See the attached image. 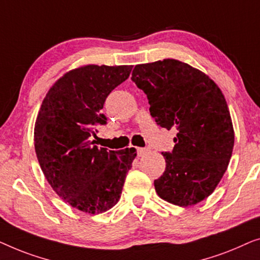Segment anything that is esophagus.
Here are the masks:
<instances>
[{"label":"esophagus","instance_id":"esophagus-1","mask_svg":"<svg viewBox=\"0 0 260 260\" xmlns=\"http://www.w3.org/2000/svg\"><path fill=\"white\" fill-rule=\"evenodd\" d=\"M137 151H138V155H139V156H141V155H144L146 152H147V149H146V148H141V147H139V148H137Z\"/></svg>","mask_w":260,"mask_h":260}]
</instances>
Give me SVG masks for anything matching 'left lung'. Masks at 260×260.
I'll use <instances>...</instances> for the list:
<instances>
[{"mask_svg":"<svg viewBox=\"0 0 260 260\" xmlns=\"http://www.w3.org/2000/svg\"><path fill=\"white\" fill-rule=\"evenodd\" d=\"M132 81L147 95L149 112L164 128L177 129L166 168L154 180L160 198L187 207L214 191L231 159L235 132L221 90L187 63L165 58L137 64Z\"/></svg>","mask_w":260,"mask_h":260,"instance_id":"obj_1","label":"left lung"}]
</instances>
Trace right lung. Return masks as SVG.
<instances>
[{
  "mask_svg": "<svg viewBox=\"0 0 260 260\" xmlns=\"http://www.w3.org/2000/svg\"><path fill=\"white\" fill-rule=\"evenodd\" d=\"M132 66L88 64L73 69L43 99L34 145L47 181L76 210L99 214L119 202L137 151H107L90 141L106 125V99L128 79Z\"/></svg>",
  "mask_w": 260,
  "mask_h": 260,
  "instance_id": "add662e5",
  "label": "right lung"
}]
</instances>
